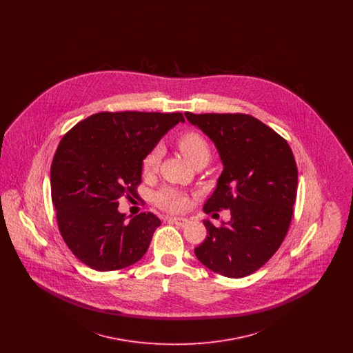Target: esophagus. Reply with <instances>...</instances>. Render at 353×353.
Returning a JSON list of instances; mask_svg holds the SVG:
<instances>
[{"label":"esophagus","instance_id":"obj_1","mask_svg":"<svg viewBox=\"0 0 353 353\" xmlns=\"http://www.w3.org/2000/svg\"><path fill=\"white\" fill-rule=\"evenodd\" d=\"M169 222H172V223H174V225H177V226H180V228H184L188 225V219H183V217H169Z\"/></svg>","mask_w":353,"mask_h":353}]
</instances>
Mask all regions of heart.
<instances>
[{"mask_svg":"<svg viewBox=\"0 0 353 353\" xmlns=\"http://www.w3.org/2000/svg\"><path fill=\"white\" fill-rule=\"evenodd\" d=\"M176 144L185 157L196 165L200 161H206L210 157V147L206 139L196 131H185L176 139ZM161 159V148L153 147L145 154L141 163L144 176H151L159 167ZM154 203L167 212H180L188 205V196L184 192L174 188H164L154 194Z\"/></svg>","mask_w":353,"mask_h":353,"instance_id":"heart-1","label":"heart"}]
</instances>
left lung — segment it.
Wrapping results in <instances>:
<instances>
[{
  "label": "left lung",
  "mask_w": 353,
  "mask_h": 353,
  "mask_svg": "<svg viewBox=\"0 0 353 353\" xmlns=\"http://www.w3.org/2000/svg\"><path fill=\"white\" fill-rule=\"evenodd\" d=\"M186 119L216 144L223 170L203 203L210 214L230 209L232 219L194 249L203 266L228 278L261 269L281 248L296 200L298 168L288 143L248 114H192Z\"/></svg>",
  "instance_id": "obj_1"
}]
</instances>
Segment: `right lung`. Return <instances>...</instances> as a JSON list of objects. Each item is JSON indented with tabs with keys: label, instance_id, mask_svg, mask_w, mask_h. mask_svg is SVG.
I'll list each match as a JSON object with an SVG mask.
<instances>
[{
	"label": "right lung",
	"instance_id": "add662e5",
	"mask_svg": "<svg viewBox=\"0 0 353 353\" xmlns=\"http://www.w3.org/2000/svg\"><path fill=\"white\" fill-rule=\"evenodd\" d=\"M181 112L94 114L63 134L51 163V201L71 252L98 271L124 269L143 258L161 221L119 213V199H139L141 163Z\"/></svg>",
	"mask_w": 353,
	"mask_h": 353
}]
</instances>
